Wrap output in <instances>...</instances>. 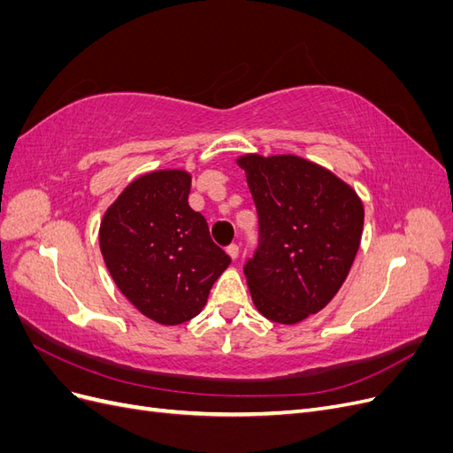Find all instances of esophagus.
I'll use <instances>...</instances> for the list:
<instances>
[{"label":"esophagus","instance_id":"obj_1","mask_svg":"<svg viewBox=\"0 0 453 453\" xmlns=\"http://www.w3.org/2000/svg\"><path fill=\"white\" fill-rule=\"evenodd\" d=\"M226 253L230 255V258H234V260H236V258L240 257V248H238L236 243H230L228 248H226Z\"/></svg>","mask_w":453,"mask_h":453}]
</instances>
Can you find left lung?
<instances>
[{
  "mask_svg": "<svg viewBox=\"0 0 453 453\" xmlns=\"http://www.w3.org/2000/svg\"><path fill=\"white\" fill-rule=\"evenodd\" d=\"M258 213V245L243 266L257 310L293 325L323 310L359 251L365 210L355 190L295 155L238 158Z\"/></svg>",
  "mask_w": 453,
  "mask_h": 453,
  "instance_id": "1",
  "label": "left lung"
}]
</instances>
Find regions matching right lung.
Masks as SVG:
<instances>
[{"label":"right lung","mask_w":453,"mask_h":453,"mask_svg":"<svg viewBox=\"0 0 453 453\" xmlns=\"http://www.w3.org/2000/svg\"><path fill=\"white\" fill-rule=\"evenodd\" d=\"M188 193L190 175L183 170L145 173L122 190L100 225V250L113 281L160 325L198 315L230 265L208 221L188 205Z\"/></svg>","instance_id":"obj_1"}]
</instances>
